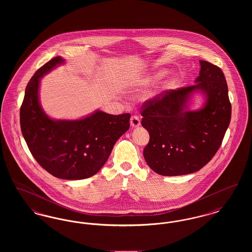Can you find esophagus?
I'll use <instances>...</instances> for the list:
<instances>
[{
	"mask_svg": "<svg viewBox=\"0 0 252 252\" xmlns=\"http://www.w3.org/2000/svg\"><path fill=\"white\" fill-rule=\"evenodd\" d=\"M140 125H141V120H140V118L138 117V116H132L131 118H130V126H131V127H138V126H140Z\"/></svg>",
	"mask_w": 252,
	"mask_h": 252,
	"instance_id": "34e87169",
	"label": "esophagus"
}]
</instances>
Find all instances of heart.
<instances>
[{"mask_svg": "<svg viewBox=\"0 0 252 252\" xmlns=\"http://www.w3.org/2000/svg\"><path fill=\"white\" fill-rule=\"evenodd\" d=\"M165 73H166L165 71H161V72H157L156 74H154L153 76H151V77H149L148 79L144 80V86H148V85H150L151 83H154L155 81L158 80L159 78H161ZM176 82H177V78H176V76H171L170 78H168L167 80L165 81V83H164L163 86H162L161 90H168V89L173 88V87L175 86V84H176Z\"/></svg>", "mask_w": 252, "mask_h": 252, "instance_id": "heart-1", "label": "heart"}]
</instances>
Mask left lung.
<instances>
[{
  "label": "left lung",
  "instance_id": "left-lung-1",
  "mask_svg": "<svg viewBox=\"0 0 252 252\" xmlns=\"http://www.w3.org/2000/svg\"><path fill=\"white\" fill-rule=\"evenodd\" d=\"M195 84L165 92L143 106L142 126L149 133L146 163L161 176L192 174L216 155L231 116L228 85L216 65L200 60ZM204 97L198 110L189 109L195 94Z\"/></svg>",
  "mask_w": 252,
  "mask_h": 252
}]
</instances>
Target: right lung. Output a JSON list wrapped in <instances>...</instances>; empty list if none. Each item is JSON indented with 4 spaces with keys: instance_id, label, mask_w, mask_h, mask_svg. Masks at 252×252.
Returning <instances> with one entry per match:
<instances>
[{
    "instance_id": "obj_1",
    "label": "right lung",
    "mask_w": 252,
    "mask_h": 252,
    "mask_svg": "<svg viewBox=\"0 0 252 252\" xmlns=\"http://www.w3.org/2000/svg\"><path fill=\"white\" fill-rule=\"evenodd\" d=\"M64 63L57 57L30 79L20 111L21 128L41 167L59 179L84 180L104 166L117 140L129 129L130 114L111 115L97 109L76 120L51 118L39 101L40 79Z\"/></svg>"
}]
</instances>
